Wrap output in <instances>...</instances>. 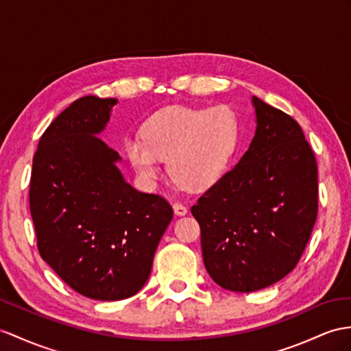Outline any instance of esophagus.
Listing matches in <instances>:
<instances>
[{
    "label": "esophagus",
    "mask_w": 351,
    "mask_h": 351,
    "mask_svg": "<svg viewBox=\"0 0 351 351\" xmlns=\"http://www.w3.org/2000/svg\"><path fill=\"white\" fill-rule=\"evenodd\" d=\"M173 208H174V213L177 216H186L187 215V208L184 207L183 204H180V202H176L174 205H173Z\"/></svg>",
    "instance_id": "34e87169"
}]
</instances>
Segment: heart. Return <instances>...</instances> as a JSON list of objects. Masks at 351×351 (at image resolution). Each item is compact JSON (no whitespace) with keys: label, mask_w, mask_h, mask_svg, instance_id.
Here are the masks:
<instances>
[{"label":"heart","mask_w":351,"mask_h":351,"mask_svg":"<svg viewBox=\"0 0 351 351\" xmlns=\"http://www.w3.org/2000/svg\"><path fill=\"white\" fill-rule=\"evenodd\" d=\"M140 136L123 141L126 158L143 180H156L160 159L184 189H207L225 174L237 146L238 122L228 107L174 106L153 113Z\"/></svg>","instance_id":"heart-1"}]
</instances>
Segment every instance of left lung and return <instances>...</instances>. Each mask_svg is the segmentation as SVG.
<instances>
[{
	"mask_svg": "<svg viewBox=\"0 0 351 351\" xmlns=\"http://www.w3.org/2000/svg\"><path fill=\"white\" fill-rule=\"evenodd\" d=\"M252 106L249 149L191 210L205 269L232 292H256L286 277L317 217V165L301 126L258 97Z\"/></svg>",
	"mask_w": 351,
	"mask_h": 351,
	"instance_id": "left-lung-1",
	"label": "left lung"
}]
</instances>
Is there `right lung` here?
<instances>
[{"mask_svg":"<svg viewBox=\"0 0 351 351\" xmlns=\"http://www.w3.org/2000/svg\"><path fill=\"white\" fill-rule=\"evenodd\" d=\"M116 98L83 97L40 138L32 160L29 208L38 252L65 283L98 301L135 295L173 208L125 180L122 158L99 138Z\"/></svg>","mask_w":351,"mask_h":351,"instance_id":"1","label":"right lung"}]
</instances>
